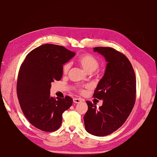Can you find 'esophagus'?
I'll return each mask as SVG.
<instances>
[{"label": "esophagus", "mask_w": 157, "mask_h": 157, "mask_svg": "<svg viewBox=\"0 0 157 157\" xmlns=\"http://www.w3.org/2000/svg\"><path fill=\"white\" fill-rule=\"evenodd\" d=\"M82 100L79 98H74L73 99V102L75 103H78L80 102H81Z\"/></svg>", "instance_id": "esophagus-1"}]
</instances>
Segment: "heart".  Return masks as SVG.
Returning <instances> with one entry per match:
<instances>
[{
    "label": "heart",
    "mask_w": 157,
    "mask_h": 157,
    "mask_svg": "<svg viewBox=\"0 0 157 157\" xmlns=\"http://www.w3.org/2000/svg\"><path fill=\"white\" fill-rule=\"evenodd\" d=\"M78 62L80 65L88 73H92L96 71L99 67V61L92 55L88 54H83L80 56L78 59ZM71 67V64L69 63H65L63 66V73L67 74ZM77 90L80 93H83L84 90L81 87H78Z\"/></svg>",
    "instance_id": "1"
}]
</instances>
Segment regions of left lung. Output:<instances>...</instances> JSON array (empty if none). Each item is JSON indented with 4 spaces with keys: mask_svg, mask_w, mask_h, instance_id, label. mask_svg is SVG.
Here are the masks:
<instances>
[{
    "mask_svg": "<svg viewBox=\"0 0 157 157\" xmlns=\"http://www.w3.org/2000/svg\"><path fill=\"white\" fill-rule=\"evenodd\" d=\"M107 62L105 73L93 97L103 99L99 109L86 101L88 111L84 116L86 130L94 136H105L122 126L136 101V82L134 69L126 56L110 47H96Z\"/></svg>",
    "mask_w": 157,
    "mask_h": 157,
    "instance_id": "1",
    "label": "left lung"
}]
</instances>
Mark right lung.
<instances>
[{"instance_id":"right-lung-1","label":"right lung","mask_w":157,"mask_h":157,"mask_svg":"<svg viewBox=\"0 0 157 157\" xmlns=\"http://www.w3.org/2000/svg\"><path fill=\"white\" fill-rule=\"evenodd\" d=\"M75 56L65 47L42 44L31 51L19 71L17 95L27 119L38 129L54 132L62 122V114L72 105L69 96H50L51 83L60 80L63 65Z\"/></svg>"}]
</instances>
